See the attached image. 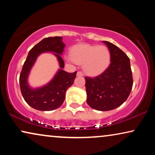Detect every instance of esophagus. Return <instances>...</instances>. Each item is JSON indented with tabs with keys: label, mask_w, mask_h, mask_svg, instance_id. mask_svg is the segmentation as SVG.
<instances>
[{
	"label": "esophagus",
	"mask_w": 155,
	"mask_h": 155,
	"mask_svg": "<svg viewBox=\"0 0 155 155\" xmlns=\"http://www.w3.org/2000/svg\"><path fill=\"white\" fill-rule=\"evenodd\" d=\"M77 76H83V73L81 71H78L77 73Z\"/></svg>",
	"instance_id": "34e87169"
}]
</instances>
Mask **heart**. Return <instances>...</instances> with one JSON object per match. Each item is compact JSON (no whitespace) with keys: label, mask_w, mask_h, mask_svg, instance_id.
Wrapping results in <instances>:
<instances>
[{"label":"heart","mask_w":155,"mask_h":155,"mask_svg":"<svg viewBox=\"0 0 155 155\" xmlns=\"http://www.w3.org/2000/svg\"><path fill=\"white\" fill-rule=\"evenodd\" d=\"M72 58L78 64L84 65L87 73L95 75L102 73L108 67L111 55L107 46L83 45L73 51Z\"/></svg>","instance_id":"b5f03b06"}]
</instances>
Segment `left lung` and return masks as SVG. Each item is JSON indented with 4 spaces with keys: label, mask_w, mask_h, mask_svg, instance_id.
Instances as JSON below:
<instances>
[{
    "label": "left lung",
    "mask_w": 155,
    "mask_h": 155,
    "mask_svg": "<svg viewBox=\"0 0 155 155\" xmlns=\"http://www.w3.org/2000/svg\"><path fill=\"white\" fill-rule=\"evenodd\" d=\"M111 54L109 66L98 76L85 77L87 103L98 111H110L120 107L130 94L133 80L130 59L118 46L103 41Z\"/></svg>",
    "instance_id": "1"
}]
</instances>
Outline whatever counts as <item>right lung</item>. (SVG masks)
<instances>
[{
	"instance_id": "obj_1",
	"label": "right lung",
	"mask_w": 155,
	"mask_h": 155,
	"mask_svg": "<svg viewBox=\"0 0 155 155\" xmlns=\"http://www.w3.org/2000/svg\"><path fill=\"white\" fill-rule=\"evenodd\" d=\"M62 37H47L41 40L29 51L20 75L21 93L25 101L39 111H52L61 107L65 100V92L73 84L77 71L68 73L60 69L51 81L43 87L33 90L27 83L29 73L37 56L42 52H54L61 68H64V61L60 55L65 47Z\"/></svg>"
}]
</instances>
